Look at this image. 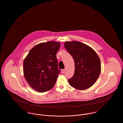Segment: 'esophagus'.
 <instances>
[{"label":"esophagus","mask_w":123,"mask_h":123,"mask_svg":"<svg viewBox=\"0 0 123 123\" xmlns=\"http://www.w3.org/2000/svg\"><path fill=\"white\" fill-rule=\"evenodd\" d=\"M65 71H66L65 69H63V70H62V73H64L65 72Z\"/></svg>","instance_id":"34e87169"}]
</instances>
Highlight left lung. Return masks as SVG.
<instances>
[{
	"instance_id": "left-lung-1",
	"label": "left lung",
	"mask_w": 123,
	"mask_h": 123,
	"mask_svg": "<svg viewBox=\"0 0 123 123\" xmlns=\"http://www.w3.org/2000/svg\"><path fill=\"white\" fill-rule=\"evenodd\" d=\"M75 63L73 77L69 79L70 86L79 90L91 87L101 72L100 59L95 51L87 45L78 42H66L64 44Z\"/></svg>"
}]
</instances>
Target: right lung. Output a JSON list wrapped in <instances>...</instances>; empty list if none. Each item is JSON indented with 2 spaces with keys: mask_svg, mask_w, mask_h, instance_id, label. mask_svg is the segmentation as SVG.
I'll return each instance as SVG.
<instances>
[{
  "mask_svg": "<svg viewBox=\"0 0 123 123\" xmlns=\"http://www.w3.org/2000/svg\"><path fill=\"white\" fill-rule=\"evenodd\" d=\"M60 45L54 41L39 43L31 49L25 58L24 76L35 90L44 92L53 87L61 72L56 57Z\"/></svg>",
  "mask_w": 123,
  "mask_h": 123,
  "instance_id": "add662e5",
  "label": "right lung"
}]
</instances>
